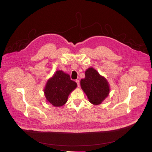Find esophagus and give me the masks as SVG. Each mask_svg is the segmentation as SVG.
Listing matches in <instances>:
<instances>
[{
    "label": "esophagus",
    "mask_w": 152,
    "mask_h": 152,
    "mask_svg": "<svg viewBox=\"0 0 152 152\" xmlns=\"http://www.w3.org/2000/svg\"><path fill=\"white\" fill-rule=\"evenodd\" d=\"M75 82L77 83L78 87H80V81H79V80H75Z\"/></svg>",
    "instance_id": "1"
}]
</instances>
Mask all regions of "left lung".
Returning a JSON list of instances; mask_svg holds the SVG:
<instances>
[{
    "mask_svg": "<svg viewBox=\"0 0 152 152\" xmlns=\"http://www.w3.org/2000/svg\"><path fill=\"white\" fill-rule=\"evenodd\" d=\"M85 78L81 80V87L87 95L89 101L99 105L108 96L110 88L107 79L93 68H88Z\"/></svg>",
    "mask_w": 152,
    "mask_h": 152,
    "instance_id": "1",
    "label": "left lung"
}]
</instances>
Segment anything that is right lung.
I'll return each instance as SVG.
<instances>
[{
	"mask_svg": "<svg viewBox=\"0 0 152 152\" xmlns=\"http://www.w3.org/2000/svg\"><path fill=\"white\" fill-rule=\"evenodd\" d=\"M77 86V83L71 80L68 74L58 70L47 81L44 95L47 102L53 106L61 107L66 102L69 94Z\"/></svg>",
	"mask_w": 152,
	"mask_h": 152,
	"instance_id": "1",
	"label": "right lung"
}]
</instances>
